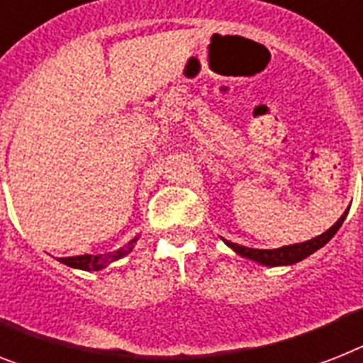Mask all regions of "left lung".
Returning <instances> with one entry per match:
<instances>
[{
	"mask_svg": "<svg viewBox=\"0 0 363 363\" xmlns=\"http://www.w3.org/2000/svg\"><path fill=\"white\" fill-rule=\"evenodd\" d=\"M347 212L345 211L341 214V218L332 225L330 229H326L323 235L311 238V240H306V242L291 244V246H281V248L276 250H259V248H248V246H240L237 242H231V240H225L223 242L228 244L233 252L240 255V257L252 259L255 263L263 264V267H291V264H296L300 261H304L306 257H309L311 253H315L317 250H320L325 244H328L332 240L335 233L340 231V228L343 225L345 218H347Z\"/></svg>",
	"mask_w": 363,
	"mask_h": 363,
	"instance_id": "left-lung-1",
	"label": "left lung"
}]
</instances>
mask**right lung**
Listing matches in <instances>:
<instances>
[{
  "mask_svg": "<svg viewBox=\"0 0 363 363\" xmlns=\"http://www.w3.org/2000/svg\"><path fill=\"white\" fill-rule=\"evenodd\" d=\"M138 238L134 237L128 244H125L123 248L115 250L110 253H102V255H91V253H84V255H74V257H61L59 261L70 268H76V270H85V272H91V270H102V268L110 267L111 263L119 261V259L126 257L128 253L134 250Z\"/></svg>",
  "mask_w": 363,
  "mask_h": 363,
  "instance_id": "obj_1",
  "label": "right lung"
}]
</instances>
